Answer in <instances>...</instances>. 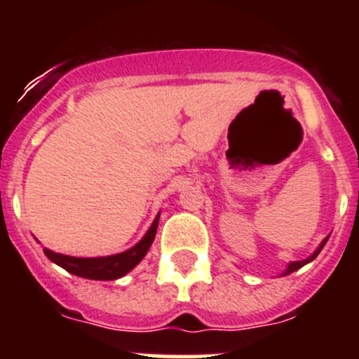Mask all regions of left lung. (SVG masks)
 <instances>
[{
  "mask_svg": "<svg viewBox=\"0 0 359 359\" xmlns=\"http://www.w3.org/2000/svg\"><path fill=\"white\" fill-rule=\"evenodd\" d=\"M325 243H327V240H325V241H323V243H321V245H320V248H318V250H316V252H314V253H313V255H311V257H309V259H306V260H300V262H292V264H290V266H288L287 273H285V274H290V273H293V271H297V269H300V267H302V266H306V264H307V262H311V260H313V259H316V255H318V253H320V252H321V248H323V247H325Z\"/></svg>",
  "mask_w": 359,
  "mask_h": 359,
  "instance_id": "1",
  "label": "left lung"
}]
</instances>
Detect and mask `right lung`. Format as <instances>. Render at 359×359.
Listing matches in <instances>:
<instances>
[{
  "label": "right lung",
  "instance_id": "obj_1",
  "mask_svg": "<svg viewBox=\"0 0 359 359\" xmlns=\"http://www.w3.org/2000/svg\"><path fill=\"white\" fill-rule=\"evenodd\" d=\"M159 215L154 219L153 226L146 233V236L139 241L133 248L126 250V252L118 253V255L109 257H95V259H81V257H69L62 253L50 252L45 248V255L48 257L52 262L57 266L64 267L67 273L76 274V276L88 278V280H116V278L125 276L126 273L133 269L144 255L147 253L151 245H153L154 236H156Z\"/></svg>",
  "mask_w": 359,
  "mask_h": 359
}]
</instances>
